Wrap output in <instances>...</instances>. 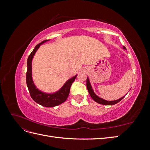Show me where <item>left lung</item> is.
Wrapping results in <instances>:
<instances>
[{"label": "left lung", "instance_id": "obj_1", "mask_svg": "<svg viewBox=\"0 0 150 150\" xmlns=\"http://www.w3.org/2000/svg\"><path fill=\"white\" fill-rule=\"evenodd\" d=\"M123 49H126V47L125 46H123ZM86 86H87V89L88 92L90 94L91 97L93 98V99L94 101H96V103H99V104H103V105H114V104L119 103L121 100H122V99L125 98V96L122 97L121 98L119 99H117V100L115 101H106V100H104V99L98 97L97 95L94 93V92L93 91V88L91 87V86L90 82L89 81L88 78H87V79H86Z\"/></svg>", "mask_w": 150, "mask_h": 150}]
</instances>
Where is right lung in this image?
Wrapping results in <instances>:
<instances>
[{"label": "right lung", "mask_w": 150, "mask_h": 150, "mask_svg": "<svg viewBox=\"0 0 150 150\" xmlns=\"http://www.w3.org/2000/svg\"><path fill=\"white\" fill-rule=\"evenodd\" d=\"M47 40H45L42 42L38 44L29 56L27 62L28 69L26 72V83L32 99L41 106L50 108L59 105L66 100L69 96L71 86L76 78L77 75L68 80L61 89L55 93L47 94L40 91L38 88H36L32 78V60L40 45Z\"/></svg>", "instance_id": "1"}]
</instances>
